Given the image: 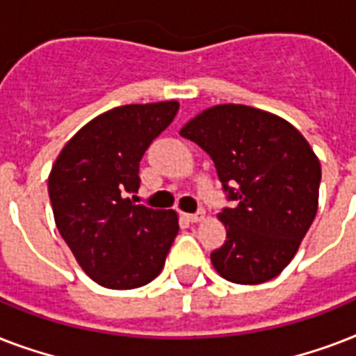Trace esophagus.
<instances>
[{"label":"esophagus","mask_w":356,"mask_h":356,"mask_svg":"<svg viewBox=\"0 0 356 356\" xmlns=\"http://www.w3.org/2000/svg\"><path fill=\"white\" fill-rule=\"evenodd\" d=\"M183 218L190 223H197V222H201L203 218H205V211H197L195 214H183Z\"/></svg>","instance_id":"obj_1"}]
</instances>
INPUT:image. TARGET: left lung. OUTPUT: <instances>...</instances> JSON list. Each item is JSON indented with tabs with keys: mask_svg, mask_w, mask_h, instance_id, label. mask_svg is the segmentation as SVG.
<instances>
[{
	"mask_svg": "<svg viewBox=\"0 0 356 356\" xmlns=\"http://www.w3.org/2000/svg\"><path fill=\"white\" fill-rule=\"evenodd\" d=\"M181 136L207 151L233 209L218 218L227 240L212 266L236 284H260L281 273L314 222L321 166L286 120L245 105H216L197 114Z\"/></svg>",
	"mask_w": 356,
	"mask_h": 356,
	"instance_id": "1",
	"label": "left lung"
}]
</instances>
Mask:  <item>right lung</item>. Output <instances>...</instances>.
Wrapping results in <instances>:
<instances>
[{"instance_id": "add662e5", "label": "right lung", "mask_w": 356, "mask_h": 356, "mask_svg": "<svg viewBox=\"0 0 356 356\" xmlns=\"http://www.w3.org/2000/svg\"><path fill=\"white\" fill-rule=\"evenodd\" d=\"M177 102L123 105L74 134L47 190L60 236L92 281L113 290L151 282L179 233L177 212L136 205L140 161L173 122Z\"/></svg>"}]
</instances>
